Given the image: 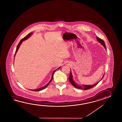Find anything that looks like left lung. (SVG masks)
I'll return each instance as SVG.
<instances>
[{"instance_id":"8db88e82","label":"left lung","mask_w":122,"mask_h":122,"mask_svg":"<svg viewBox=\"0 0 122 122\" xmlns=\"http://www.w3.org/2000/svg\"><path fill=\"white\" fill-rule=\"evenodd\" d=\"M96 38H97V41L99 42V43H100L105 48V49L107 51V50H106V45L105 44V42L104 41H103L102 40L99 38V37H98V36H96ZM71 69V68H70ZM103 76H102V77L101 78V79L98 82H97V83L94 84V85H83L82 86H80L79 85H78L77 83H76L75 81H74V79L73 78V75L71 72H71H70V74L69 76V81L70 82V83L71 84V85H72L74 87H75L76 88H78V89H82V90H88L89 89H90V88H92L94 87V86H96L98 83H99V82L101 81L102 80V79L104 77Z\"/></svg>"}]
</instances>
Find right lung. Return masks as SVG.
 I'll return each instance as SVG.
<instances>
[{"mask_svg": "<svg viewBox=\"0 0 122 122\" xmlns=\"http://www.w3.org/2000/svg\"><path fill=\"white\" fill-rule=\"evenodd\" d=\"M32 34H33V32H31L30 33V34H28L26 36H25V37H24L20 41V42L18 44L17 46L16 47V52H15V55H14V58H15V55H16V52H17V51H18V50L19 48V47H20V45L21 44L23 43V42L24 41H25L26 40H27V39H28L29 38H30V37L31 36V35H32ZM60 67H58V68H57V69H56V70H55V71H53V73H52L51 78V80H50L48 82V83L47 84V85H46L44 86V87H42L40 88H36V89H29V90H30L31 91H36V92H37V91H41L42 90H43V89H44V88H46L47 87V86L49 85L50 83H51V81L52 80V79H53V75H54V73L55 72V71H56V70H57V69H60Z\"/></svg>", "mask_w": 122, "mask_h": 122, "instance_id": "right-lung-1", "label": "right lung"}]
</instances>
